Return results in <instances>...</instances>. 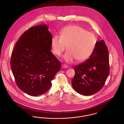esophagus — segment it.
I'll use <instances>...</instances> for the list:
<instances>
[{"instance_id":"34e87169","label":"esophagus","mask_w":124,"mask_h":124,"mask_svg":"<svg viewBox=\"0 0 124 124\" xmlns=\"http://www.w3.org/2000/svg\"><path fill=\"white\" fill-rule=\"evenodd\" d=\"M62 67L63 68H68V66H67L66 65L64 64V65H62Z\"/></svg>"}]
</instances>
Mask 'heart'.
<instances>
[{"label":"heart","mask_w":124,"mask_h":124,"mask_svg":"<svg viewBox=\"0 0 124 124\" xmlns=\"http://www.w3.org/2000/svg\"><path fill=\"white\" fill-rule=\"evenodd\" d=\"M94 33L78 25L67 26L61 30L60 36L54 35L51 39L53 53L59 56L66 47L68 50L63 56L67 62L74 59L81 62L88 59L93 53L96 44Z\"/></svg>","instance_id":"obj_1"}]
</instances>
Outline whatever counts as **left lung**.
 Here are the masks:
<instances>
[{"label": "left lung", "mask_w": 124, "mask_h": 124, "mask_svg": "<svg viewBox=\"0 0 124 124\" xmlns=\"http://www.w3.org/2000/svg\"><path fill=\"white\" fill-rule=\"evenodd\" d=\"M73 68L75 75L71 85L77 93L89 96L100 91L110 72L108 50L105 41L102 39L96 42L94 50L88 59Z\"/></svg>", "instance_id": "obj_1"}]
</instances>
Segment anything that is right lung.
Instances as JSON below:
<instances>
[{"label":"right lung","mask_w":124,"mask_h":124,"mask_svg":"<svg viewBox=\"0 0 124 124\" xmlns=\"http://www.w3.org/2000/svg\"><path fill=\"white\" fill-rule=\"evenodd\" d=\"M52 37L46 24L36 25L24 32L13 49L12 71L18 87L27 94L46 93L60 69V62L51 51Z\"/></svg>","instance_id":"right-lung-1"}]
</instances>
